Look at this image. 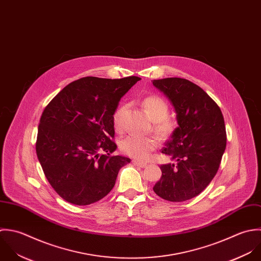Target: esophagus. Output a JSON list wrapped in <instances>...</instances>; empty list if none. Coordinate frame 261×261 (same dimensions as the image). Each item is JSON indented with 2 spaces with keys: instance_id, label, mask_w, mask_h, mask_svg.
<instances>
[{
  "instance_id": "obj_1",
  "label": "esophagus",
  "mask_w": 261,
  "mask_h": 261,
  "mask_svg": "<svg viewBox=\"0 0 261 261\" xmlns=\"http://www.w3.org/2000/svg\"><path fill=\"white\" fill-rule=\"evenodd\" d=\"M133 164L136 165V166H139V167H142V168H145L147 166V163H144V162H141L139 160H133Z\"/></svg>"
}]
</instances>
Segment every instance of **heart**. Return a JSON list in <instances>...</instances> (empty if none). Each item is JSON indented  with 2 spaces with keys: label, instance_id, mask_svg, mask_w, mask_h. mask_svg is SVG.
Listing matches in <instances>:
<instances>
[{
  "label": "heart",
  "instance_id": "b5f03b06",
  "mask_svg": "<svg viewBox=\"0 0 261 261\" xmlns=\"http://www.w3.org/2000/svg\"><path fill=\"white\" fill-rule=\"evenodd\" d=\"M142 107L154 122V130L163 139L172 135L175 129L173 119L168 116L169 106L167 102L158 95H149L142 100ZM127 105L120 104L114 111L112 116L113 125L116 132L121 133L124 128V114ZM159 141L156 137H138L127 136L119 143L120 150L130 157L139 160H146L150 153L157 149Z\"/></svg>",
  "mask_w": 261,
  "mask_h": 261
}]
</instances>
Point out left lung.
Returning a JSON list of instances; mask_svg holds the SVG:
<instances>
[{
	"label": "left lung",
	"mask_w": 261,
	"mask_h": 261,
	"mask_svg": "<svg viewBox=\"0 0 261 261\" xmlns=\"http://www.w3.org/2000/svg\"><path fill=\"white\" fill-rule=\"evenodd\" d=\"M171 101L178 127L162 150L174 164L161 165L153 187L165 200L180 202L198 195L213 180L226 149L224 116L218 104L196 84L182 78L154 80Z\"/></svg>",
	"instance_id": "obj_1"
}]
</instances>
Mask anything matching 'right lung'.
I'll use <instances>...</instances> for the list:
<instances>
[{
  "instance_id": "right-lung-1",
  "label": "right lung",
  "mask_w": 261,
  "mask_h": 261,
  "mask_svg": "<svg viewBox=\"0 0 261 261\" xmlns=\"http://www.w3.org/2000/svg\"><path fill=\"white\" fill-rule=\"evenodd\" d=\"M141 78L85 77L64 88L44 108L36 154L46 179L66 201L88 205L106 196L129 158L112 156V116Z\"/></svg>"
}]
</instances>
